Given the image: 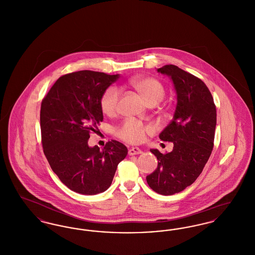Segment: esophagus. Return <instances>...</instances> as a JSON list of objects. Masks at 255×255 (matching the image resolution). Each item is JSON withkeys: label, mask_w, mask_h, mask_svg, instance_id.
Instances as JSON below:
<instances>
[{"label": "esophagus", "mask_w": 255, "mask_h": 255, "mask_svg": "<svg viewBox=\"0 0 255 255\" xmlns=\"http://www.w3.org/2000/svg\"><path fill=\"white\" fill-rule=\"evenodd\" d=\"M142 153V151L139 149V148H137V147H133V148H130L129 149V151H128V154L130 155V156H133V155H138V154H141Z\"/></svg>", "instance_id": "obj_1"}]
</instances>
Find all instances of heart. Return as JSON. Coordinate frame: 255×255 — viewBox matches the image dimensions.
Wrapping results in <instances>:
<instances>
[{
	"label": "heart",
	"instance_id": "b5f03b06",
	"mask_svg": "<svg viewBox=\"0 0 255 255\" xmlns=\"http://www.w3.org/2000/svg\"><path fill=\"white\" fill-rule=\"evenodd\" d=\"M131 86L149 106L157 105L165 96V89L161 82L151 76L134 78L131 81ZM119 100L120 94L118 90L110 87L100 98L101 111L107 116L114 115L118 109ZM152 132L153 128L150 125L135 121H126L115 129V133L119 138L131 144L142 142L146 135Z\"/></svg>",
	"mask_w": 255,
	"mask_h": 255
}]
</instances>
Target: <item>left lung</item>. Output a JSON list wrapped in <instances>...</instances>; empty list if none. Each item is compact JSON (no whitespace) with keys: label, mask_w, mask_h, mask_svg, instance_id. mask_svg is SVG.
I'll return each mask as SVG.
<instances>
[{"label":"left lung","mask_w":255,"mask_h":255,"mask_svg":"<svg viewBox=\"0 0 255 255\" xmlns=\"http://www.w3.org/2000/svg\"><path fill=\"white\" fill-rule=\"evenodd\" d=\"M158 73L171 77L177 92V107L172 122L159 133L163 141L173 142L172 152L150 151L158 167L146 177L158 194L179 193L200 176L214 146L216 106L210 91L197 76L175 65H165Z\"/></svg>","instance_id":"left-lung-1"}]
</instances>
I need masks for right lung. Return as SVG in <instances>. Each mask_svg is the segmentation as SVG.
I'll return each instance as SVG.
<instances>
[{"mask_svg": "<svg viewBox=\"0 0 255 255\" xmlns=\"http://www.w3.org/2000/svg\"><path fill=\"white\" fill-rule=\"evenodd\" d=\"M119 74L79 71L59 77L43 98L42 146L50 168L74 192L96 195L108 189L128 149L112 139L102 150L89 147L90 133L103 122L100 98Z\"/></svg>", "mask_w": 255, "mask_h": 255, "instance_id": "add662e5", "label": "right lung"}]
</instances>
